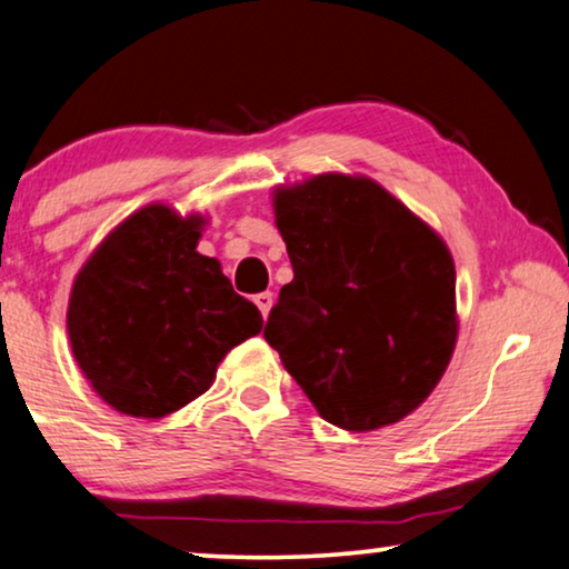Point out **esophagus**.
Wrapping results in <instances>:
<instances>
[{
  "mask_svg": "<svg viewBox=\"0 0 569 569\" xmlns=\"http://www.w3.org/2000/svg\"><path fill=\"white\" fill-rule=\"evenodd\" d=\"M272 293L270 291H262V293H257L254 297V305L260 307V312H262V317H268V312H270V307H272Z\"/></svg>",
  "mask_w": 569,
  "mask_h": 569,
  "instance_id": "1",
  "label": "esophagus"
}]
</instances>
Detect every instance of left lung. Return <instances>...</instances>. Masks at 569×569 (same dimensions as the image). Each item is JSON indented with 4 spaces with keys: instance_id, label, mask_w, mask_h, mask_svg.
Listing matches in <instances>:
<instances>
[{
    "instance_id": "obj_1",
    "label": "left lung",
    "mask_w": 569,
    "mask_h": 569,
    "mask_svg": "<svg viewBox=\"0 0 569 569\" xmlns=\"http://www.w3.org/2000/svg\"><path fill=\"white\" fill-rule=\"evenodd\" d=\"M293 280L264 340L325 421L372 431L416 411L458 340L448 244L367 177L320 173L272 194Z\"/></svg>"
}]
</instances>
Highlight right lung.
<instances>
[{
  "mask_svg": "<svg viewBox=\"0 0 569 569\" xmlns=\"http://www.w3.org/2000/svg\"><path fill=\"white\" fill-rule=\"evenodd\" d=\"M202 216L140 208L106 237L72 283L67 332L90 388L119 413L161 419L202 396L262 315L197 252Z\"/></svg>",
  "mask_w": 569,
  "mask_h": 569,
  "instance_id": "right-lung-1",
  "label": "right lung"
}]
</instances>
